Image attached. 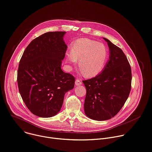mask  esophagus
Instances as JSON below:
<instances>
[{
  "mask_svg": "<svg viewBox=\"0 0 152 152\" xmlns=\"http://www.w3.org/2000/svg\"><path fill=\"white\" fill-rule=\"evenodd\" d=\"M75 84L76 86H80V85H82V83L81 81H80V80H78V79H77L75 81Z\"/></svg>",
  "mask_w": 152,
  "mask_h": 152,
  "instance_id": "1",
  "label": "esophagus"
}]
</instances>
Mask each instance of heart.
Instances as JSON below:
<instances>
[{"instance_id": "b5f03b06", "label": "heart", "mask_w": 152, "mask_h": 152, "mask_svg": "<svg viewBox=\"0 0 152 152\" xmlns=\"http://www.w3.org/2000/svg\"><path fill=\"white\" fill-rule=\"evenodd\" d=\"M107 57L108 50L103 43L86 38L76 40L71 52L66 53V61L71 64L79 60L80 69L86 77L95 76L102 71Z\"/></svg>"}]
</instances>
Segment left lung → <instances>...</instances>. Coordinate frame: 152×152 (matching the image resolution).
I'll list each match as a JSON object with an SVG mask.
<instances>
[{
	"mask_svg": "<svg viewBox=\"0 0 152 152\" xmlns=\"http://www.w3.org/2000/svg\"><path fill=\"white\" fill-rule=\"evenodd\" d=\"M103 39L109 48V60L100 74L83 81L86 89L85 114L96 121L107 120L115 116L131 90L132 71L126 55L119 47Z\"/></svg>",
	"mask_w": 152,
	"mask_h": 152,
	"instance_id": "8db88e82",
	"label": "left lung"
}]
</instances>
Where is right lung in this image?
I'll return each mask as SVG.
<instances>
[{
  "label": "right lung",
  "mask_w": 152,
  "mask_h": 152,
  "mask_svg": "<svg viewBox=\"0 0 152 152\" xmlns=\"http://www.w3.org/2000/svg\"><path fill=\"white\" fill-rule=\"evenodd\" d=\"M66 33L48 32L34 39L19 62V92L27 108L39 117L57 114L64 94L74 87V77L61 68L67 48L63 40Z\"/></svg>",
  "instance_id": "add662e5"
}]
</instances>
